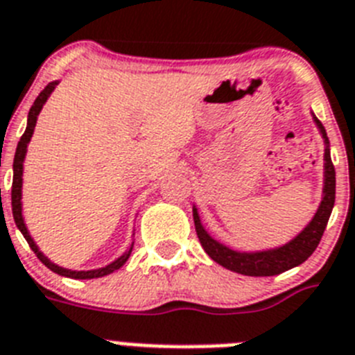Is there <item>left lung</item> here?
<instances>
[{"instance_id": "obj_1", "label": "left lung", "mask_w": 355, "mask_h": 355, "mask_svg": "<svg viewBox=\"0 0 355 355\" xmlns=\"http://www.w3.org/2000/svg\"><path fill=\"white\" fill-rule=\"evenodd\" d=\"M314 122L315 126L320 128L321 137L324 139L323 198H321V204L315 211L314 218L309 222V225L303 229L302 233L293 238L288 243H285V245L276 247V249H267V251L240 252L216 242L204 229L198 211L193 205V220H195L196 234H198V240H200L204 251L211 256V260H214L225 269L238 274H245V276H276V274L293 269L296 265H302L315 251V247H318L324 233V227L329 223L330 213H332V207H334L336 202V169L332 159H330L329 137H327L323 124L315 117Z\"/></svg>"}]
</instances>
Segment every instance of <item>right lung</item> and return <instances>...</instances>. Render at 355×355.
Listing matches in <instances>:
<instances>
[{
    "label": "right lung",
    "mask_w": 355,
    "mask_h": 355,
    "mask_svg": "<svg viewBox=\"0 0 355 355\" xmlns=\"http://www.w3.org/2000/svg\"><path fill=\"white\" fill-rule=\"evenodd\" d=\"M59 81H53L49 83V85L44 86V90L37 95V99L34 101L32 104L31 112H28V121H26V130L21 137V141L17 142V148H16V155H14V178H12V214H14V222H16L17 229L21 231V234L25 236V240L28 242L32 251L35 252V256L43 261L50 270L53 272L61 274V276H67V278H73V279H92V278H103L106 274H112L113 270L121 269L122 265L126 263V260L130 258L132 254V249H133V243L132 247L128 249L121 258H117L115 261H112L110 265L106 267H101V269H94V270H71V269H64V267H59V265L52 263V261L40 251V247L35 245V242L32 240L31 233H28V229L25 225V220H23V213H21V187H23V162H25V155H26V146L31 142L32 135H34V128H35V122H37V115L40 112L43 110V104L46 103V99L50 97V94L53 92V88L58 86Z\"/></svg>",
    "instance_id": "right-lung-1"
}]
</instances>
